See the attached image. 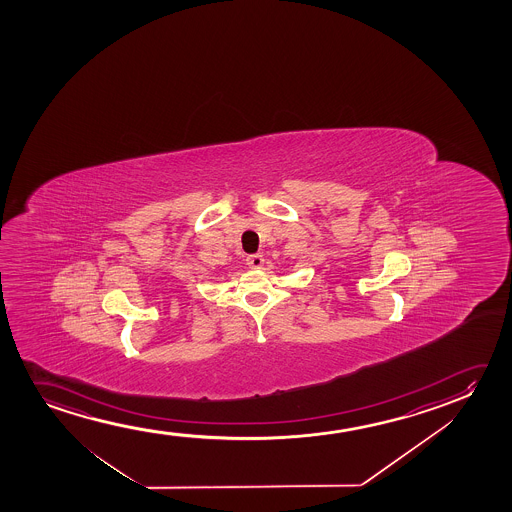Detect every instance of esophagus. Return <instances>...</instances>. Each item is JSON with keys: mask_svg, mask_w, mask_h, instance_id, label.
I'll use <instances>...</instances> for the list:
<instances>
[{"mask_svg": "<svg viewBox=\"0 0 512 512\" xmlns=\"http://www.w3.org/2000/svg\"><path fill=\"white\" fill-rule=\"evenodd\" d=\"M246 264H248V267H252V269H260V267L264 266V257L260 253H253V255L246 257Z\"/></svg>", "mask_w": 512, "mask_h": 512, "instance_id": "34e87169", "label": "esophagus"}]
</instances>
